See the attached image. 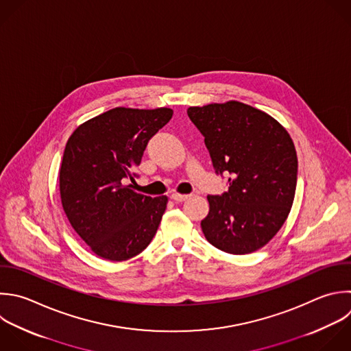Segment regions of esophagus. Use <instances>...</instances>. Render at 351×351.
Listing matches in <instances>:
<instances>
[{
	"instance_id": "esophagus-1",
	"label": "esophagus",
	"mask_w": 351,
	"mask_h": 351,
	"mask_svg": "<svg viewBox=\"0 0 351 351\" xmlns=\"http://www.w3.org/2000/svg\"><path fill=\"white\" fill-rule=\"evenodd\" d=\"M170 197H171L174 202H177V203H181V202H185V200L189 197V195H180V193H173Z\"/></svg>"
}]
</instances>
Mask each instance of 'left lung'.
I'll return each mask as SVG.
<instances>
[{"label":"left lung","mask_w":351,"mask_h":351,"mask_svg":"<svg viewBox=\"0 0 351 351\" xmlns=\"http://www.w3.org/2000/svg\"><path fill=\"white\" fill-rule=\"evenodd\" d=\"M188 117L204 137L217 174L228 191L208 195L202 230L214 247L243 255L269 243L292 207L298 158L288 132L251 106L228 101L189 107Z\"/></svg>","instance_id":"obj_1"}]
</instances>
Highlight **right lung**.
<instances>
[{"label":"right lung","mask_w":351,"mask_h":351,"mask_svg":"<svg viewBox=\"0 0 351 351\" xmlns=\"http://www.w3.org/2000/svg\"><path fill=\"white\" fill-rule=\"evenodd\" d=\"M173 110L112 108L77 128L60 167L64 213L90 250L108 261H126L154 239L167 197L140 195L125 185L148 141L171 119Z\"/></svg>","instance_id":"obj_1"}]
</instances>
